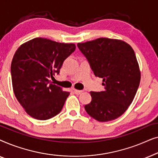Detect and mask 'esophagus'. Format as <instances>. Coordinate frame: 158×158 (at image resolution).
<instances>
[{
	"mask_svg": "<svg viewBox=\"0 0 158 158\" xmlns=\"http://www.w3.org/2000/svg\"><path fill=\"white\" fill-rule=\"evenodd\" d=\"M83 92V90H76V89H75L74 90V93L75 94H77V95H79V94H81V93Z\"/></svg>",
	"mask_w": 158,
	"mask_h": 158,
	"instance_id": "obj_1",
	"label": "esophagus"
}]
</instances>
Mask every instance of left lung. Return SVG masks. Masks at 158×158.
I'll list each match as a JSON object with an SVG mask.
<instances>
[{
  "label": "left lung",
  "mask_w": 158,
  "mask_h": 158,
  "mask_svg": "<svg viewBox=\"0 0 158 158\" xmlns=\"http://www.w3.org/2000/svg\"><path fill=\"white\" fill-rule=\"evenodd\" d=\"M96 77L103 79L105 90L90 93L92 100L85 106L87 113L104 122L122 116L135 98L140 83L137 57L124 41L98 38L77 44Z\"/></svg>",
  "instance_id": "obj_1"
}]
</instances>
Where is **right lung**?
Returning <instances> with one entry per match:
<instances>
[{
	"label": "right lung",
	"instance_id": "right-lung-1",
	"mask_svg": "<svg viewBox=\"0 0 158 158\" xmlns=\"http://www.w3.org/2000/svg\"><path fill=\"white\" fill-rule=\"evenodd\" d=\"M75 44L34 38L21 44L13 57L11 73L15 96L27 113L47 120L61 111L70 93L50 83L63 62L75 50Z\"/></svg>",
	"mask_w": 158,
	"mask_h": 158
}]
</instances>
